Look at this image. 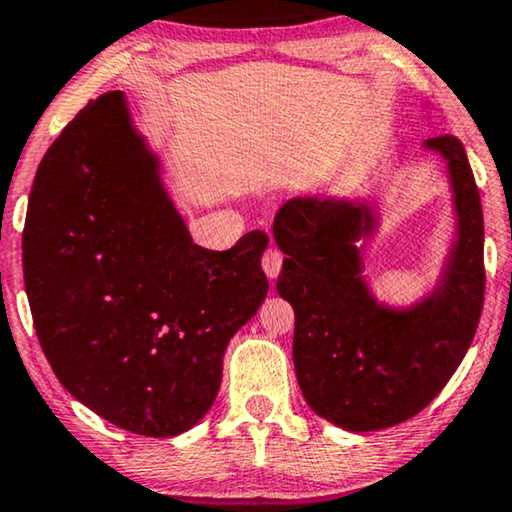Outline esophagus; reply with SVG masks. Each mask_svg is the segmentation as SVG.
Instances as JSON below:
<instances>
[{
  "label": "esophagus",
  "instance_id": "34e87169",
  "mask_svg": "<svg viewBox=\"0 0 512 512\" xmlns=\"http://www.w3.org/2000/svg\"><path fill=\"white\" fill-rule=\"evenodd\" d=\"M261 263H263L265 275H268L270 279H275L279 275V270H282V265H284V254L279 249H268L263 254Z\"/></svg>",
  "mask_w": 512,
  "mask_h": 512
}]
</instances>
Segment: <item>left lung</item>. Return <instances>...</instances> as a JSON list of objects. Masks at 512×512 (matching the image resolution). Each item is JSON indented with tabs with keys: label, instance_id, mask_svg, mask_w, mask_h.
<instances>
[{
	"label": "left lung",
	"instance_id": "obj_1",
	"mask_svg": "<svg viewBox=\"0 0 512 512\" xmlns=\"http://www.w3.org/2000/svg\"><path fill=\"white\" fill-rule=\"evenodd\" d=\"M424 149L447 165L457 233L436 286L417 303H382L363 277L361 254L380 226L368 200L293 198L272 226L286 254L277 293L296 312L300 391L319 417L345 431H380L424 410L459 368L480 321L478 186L457 137H431Z\"/></svg>",
	"mask_w": 512,
	"mask_h": 512
}]
</instances>
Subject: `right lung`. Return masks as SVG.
Here are the masks:
<instances>
[{
  "mask_svg": "<svg viewBox=\"0 0 512 512\" xmlns=\"http://www.w3.org/2000/svg\"><path fill=\"white\" fill-rule=\"evenodd\" d=\"M268 235L191 240L160 158L111 90L60 132L34 177L23 275L48 363L95 415L179 436L212 408L223 354L268 296Z\"/></svg>",
  "mask_w": 512,
  "mask_h": 512,
  "instance_id": "add662e5",
  "label": "right lung"
}]
</instances>
